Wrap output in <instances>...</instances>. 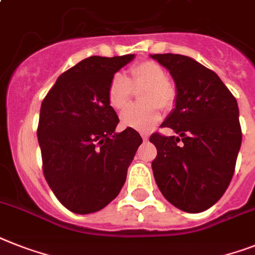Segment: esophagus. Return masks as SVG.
Here are the masks:
<instances>
[{
	"label": "esophagus",
	"mask_w": 255,
	"mask_h": 255,
	"mask_svg": "<svg viewBox=\"0 0 255 255\" xmlns=\"http://www.w3.org/2000/svg\"><path fill=\"white\" fill-rule=\"evenodd\" d=\"M141 137H142V140H145V141H146V140L149 138L148 132H141Z\"/></svg>",
	"instance_id": "obj_1"
}]
</instances>
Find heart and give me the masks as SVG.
<instances>
[{"label":"heart","mask_w":255,"mask_h":255,"mask_svg":"<svg viewBox=\"0 0 255 255\" xmlns=\"http://www.w3.org/2000/svg\"><path fill=\"white\" fill-rule=\"evenodd\" d=\"M131 77L114 74L110 81L107 97L115 110H123L131 101L133 88H146L141 94L145 105L129 106L121 115L124 126L145 131L161 119L160 107L170 109L175 101V88L166 80V72L154 61H142L129 69Z\"/></svg>","instance_id":"obj_1"}]
</instances>
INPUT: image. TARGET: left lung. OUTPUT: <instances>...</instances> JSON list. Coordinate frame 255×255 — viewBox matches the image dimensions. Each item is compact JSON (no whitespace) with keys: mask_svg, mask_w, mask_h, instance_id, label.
<instances>
[{"mask_svg":"<svg viewBox=\"0 0 255 255\" xmlns=\"http://www.w3.org/2000/svg\"><path fill=\"white\" fill-rule=\"evenodd\" d=\"M150 57L174 80V109L161 127L178 134L150 136L157 148L153 175L167 202L185 212H203L233 177L242 140L239 105L220 77L196 60L173 53Z\"/></svg>","mask_w":255,"mask_h":255,"instance_id":"1","label":"left lung"}]
</instances>
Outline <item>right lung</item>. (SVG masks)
<instances>
[{
  "label": "right lung",
  "mask_w": 255,
  "mask_h": 255,
  "mask_svg": "<svg viewBox=\"0 0 255 255\" xmlns=\"http://www.w3.org/2000/svg\"><path fill=\"white\" fill-rule=\"evenodd\" d=\"M134 55L82 60L57 78L40 107L43 173L59 202L74 214L102 210L121 192L142 142L133 128L115 132L119 118L107 90Z\"/></svg>",
  "instance_id": "obj_1"
}]
</instances>
